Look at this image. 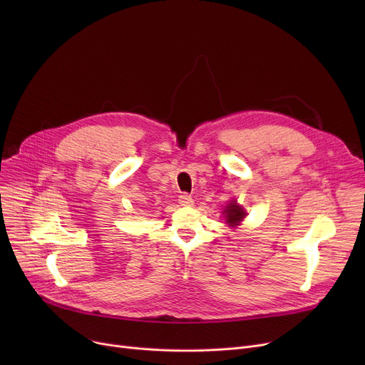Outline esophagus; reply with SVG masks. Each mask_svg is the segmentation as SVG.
<instances>
[{
    "mask_svg": "<svg viewBox=\"0 0 365 365\" xmlns=\"http://www.w3.org/2000/svg\"><path fill=\"white\" fill-rule=\"evenodd\" d=\"M179 204L180 205H192L194 204V198L190 197V195H187V194H182L179 197Z\"/></svg>",
    "mask_w": 365,
    "mask_h": 365,
    "instance_id": "obj_1",
    "label": "esophagus"
}]
</instances>
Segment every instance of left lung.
<instances>
[{
    "mask_svg": "<svg viewBox=\"0 0 365 365\" xmlns=\"http://www.w3.org/2000/svg\"><path fill=\"white\" fill-rule=\"evenodd\" d=\"M225 217H226V223L231 225H238L242 217L245 216V212L242 210V207H240L237 202H231L227 204L225 208Z\"/></svg>",
    "mask_w": 365,
    "mask_h": 365,
    "instance_id": "8db88e82",
    "label": "left lung"
}]
</instances>
